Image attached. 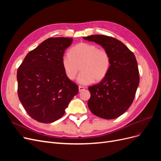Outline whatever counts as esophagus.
I'll return each instance as SVG.
<instances>
[{
	"label": "esophagus",
	"instance_id": "obj_1",
	"mask_svg": "<svg viewBox=\"0 0 161 161\" xmlns=\"http://www.w3.org/2000/svg\"><path fill=\"white\" fill-rule=\"evenodd\" d=\"M85 89V87H84V86H79V92L83 91Z\"/></svg>",
	"mask_w": 161,
	"mask_h": 161
}]
</instances>
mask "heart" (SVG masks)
<instances>
[{"label": "heart", "mask_w": 161, "mask_h": 161, "mask_svg": "<svg viewBox=\"0 0 161 161\" xmlns=\"http://www.w3.org/2000/svg\"><path fill=\"white\" fill-rule=\"evenodd\" d=\"M61 64L66 76L69 80L77 78L80 85H86L93 82L103 80L108 74L111 66L109 53L95 44L79 43L72 47L69 55L62 56Z\"/></svg>", "instance_id": "obj_1"}]
</instances>
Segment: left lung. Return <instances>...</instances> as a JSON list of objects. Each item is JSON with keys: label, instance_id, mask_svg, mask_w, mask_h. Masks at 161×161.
<instances>
[{"label": "left lung", "instance_id": "8db88e82", "mask_svg": "<svg viewBox=\"0 0 161 161\" xmlns=\"http://www.w3.org/2000/svg\"><path fill=\"white\" fill-rule=\"evenodd\" d=\"M83 39L101 45L111 58L108 74L99 83L89 87L91 92L89 108L92 114L101 118H118L133 103L139 85L136 57L122 42L112 37L92 35Z\"/></svg>", "mask_w": 161, "mask_h": 161}]
</instances>
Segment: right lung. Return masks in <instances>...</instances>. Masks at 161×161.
<instances>
[{"label": "right lung", "mask_w": 161, "mask_h": 161, "mask_svg": "<svg viewBox=\"0 0 161 161\" xmlns=\"http://www.w3.org/2000/svg\"><path fill=\"white\" fill-rule=\"evenodd\" d=\"M72 38L50 37L29 52L17 70L18 96L33 119L52 123L64 114L79 86L66 76L61 60Z\"/></svg>", "instance_id": "obj_1"}]
</instances>
